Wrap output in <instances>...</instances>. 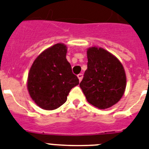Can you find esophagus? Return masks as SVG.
Wrapping results in <instances>:
<instances>
[{
  "mask_svg": "<svg viewBox=\"0 0 149 149\" xmlns=\"http://www.w3.org/2000/svg\"><path fill=\"white\" fill-rule=\"evenodd\" d=\"M77 77H78V79H79V81H81L83 79V74L82 73H79V74L77 75Z\"/></svg>",
  "mask_w": 149,
  "mask_h": 149,
  "instance_id": "34e87169",
  "label": "esophagus"
}]
</instances>
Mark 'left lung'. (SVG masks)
Instances as JSON below:
<instances>
[{
	"mask_svg": "<svg viewBox=\"0 0 149 149\" xmlns=\"http://www.w3.org/2000/svg\"><path fill=\"white\" fill-rule=\"evenodd\" d=\"M87 70L79 84L90 104L105 109L116 104L126 88V74L114 55L101 47L88 48Z\"/></svg>",
	"mask_w": 149,
	"mask_h": 149,
	"instance_id": "left-lung-1",
	"label": "left lung"
}]
</instances>
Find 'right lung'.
Instances as JSON below:
<instances>
[{
	"mask_svg": "<svg viewBox=\"0 0 149 149\" xmlns=\"http://www.w3.org/2000/svg\"><path fill=\"white\" fill-rule=\"evenodd\" d=\"M67 47L56 44L42 52L32 65L27 87L35 103L43 109L53 110L66 102L79 79L66 59Z\"/></svg>",
	"mask_w": 149,
	"mask_h": 149,
	"instance_id": "add662e5",
	"label": "right lung"
}]
</instances>
